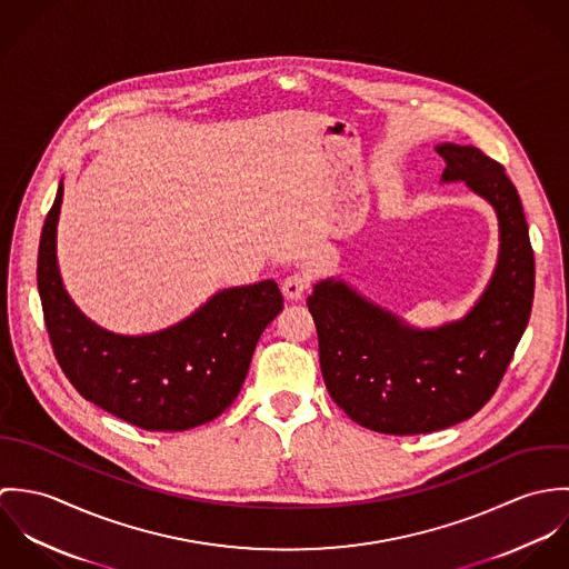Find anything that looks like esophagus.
<instances>
[{
	"label": "esophagus",
	"instance_id": "1",
	"mask_svg": "<svg viewBox=\"0 0 569 569\" xmlns=\"http://www.w3.org/2000/svg\"><path fill=\"white\" fill-rule=\"evenodd\" d=\"M309 289V280L302 273H291L282 282V293L287 300H302Z\"/></svg>",
	"mask_w": 569,
	"mask_h": 569
}]
</instances>
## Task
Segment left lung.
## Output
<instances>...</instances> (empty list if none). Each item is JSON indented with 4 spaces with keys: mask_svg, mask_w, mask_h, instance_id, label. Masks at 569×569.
Returning <instances> with one entry per match:
<instances>
[{
    "mask_svg": "<svg viewBox=\"0 0 569 569\" xmlns=\"http://www.w3.org/2000/svg\"><path fill=\"white\" fill-rule=\"evenodd\" d=\"M436 153L447 163L440 181H465L497 214V262L469 313L418 328L335 276L307 300L328 395L379 433H429L471 418L495 395L530 320L535 256L517 188L476 147L442 142Z\"/></svg>",
    "mask_w": 569,
    "mask_h": 569,
    "instance_id": "obj_1",
    "label": "left lung"
}]
</instances>
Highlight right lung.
<instances>
[{"instance_id":"add662e5","label":"right lung","mask_w":569,"mask_h":569,"mask_svg":"<svg viewBox=\"0 0 569 569\" xmlns=\"http://www.w3.org/2000/svg\"><path fill=\"white\" fill-rule=\"evenodd\" d=\"M63 179L41 230L37 287L46 328L82 399L147 431H186L223 413L243 388L256 343L282 311L273 280L230 287L177 325L120 335L91 322L57 260Z\"/></svg>"}]
</instances>
